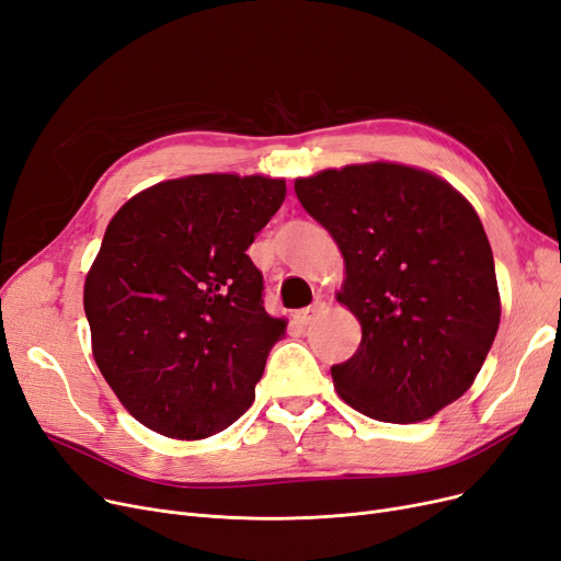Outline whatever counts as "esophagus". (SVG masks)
I'll return each mask as SVG.
<instances>
[{"label":"esophagus","instance_id":"esophagus-1","mask_svg":"<svg viewBox=\"0 0 561 561\" xmlns=\"http://www.w3.org/2000/svg\"><path fill=\"white\" fill-rule=\"evenodd\" d=\"M325 307V302H313L311 307H305V309H300L298 313H296V319H298V323H302V325H309L316 316H319V311Z\"/></svg>","mask_w":561,"mask_h":561}]
</instances>
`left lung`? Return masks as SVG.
<instances>
[{
	"label": "left lung",
	"mask_w": 561,
	"mask_h": 561,
	"mask_svg": "<svg viewBox=\"0 0 561 561\" xmlns=\"http://www.w3.org/2000/svg\"><path fill=\"white\" fill-rule=\"evenodd\" d=\"M296 194L344 254L336 300L362 325L355 355L330 369L339 397L412 424L466 394L500 328L495 261L470 202L397 162L325 169Z\"/></svg>",
	"instance_id": "1"
}]
</instances>
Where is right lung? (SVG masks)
<instances>
[{
	"label": "right lung",
	"mask_w": 561,
	"mask_h": 561,
	"mask_svg": "<svg viewBox=\"0 0 561 561\" xmlns=\"http://www.w3.org/2000/svg\"><path fill=\"white\" fill-rule=\"evenodd\" d=\"M286 197L282 179L199 174L118 208L84 282L93 357L130 415L202 440L254 401L284 319L245 254Z\"/></svg>",
	"instance_id": "add662e5"
}]
</instances>
